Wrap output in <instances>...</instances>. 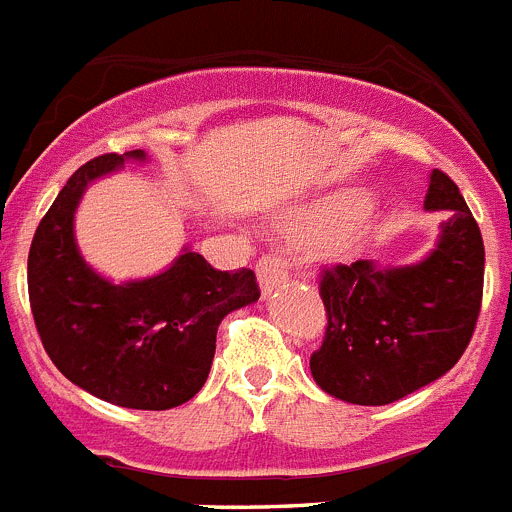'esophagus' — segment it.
Here are the masks:
<instances>
[{
  "label": "esophagus",
  "instance_id": "34e87169",
  "mask_svg": "<svg viewBox=\"0 0 512 512\" xmlns=\"http://www.w3.org/2000/svg\"><path fill=\"white\" fill-rule=\"evenodd\" d=\"M256 277H259L261 297H271L287 282V266H284V261L279 259L277 253H266L256 264Z\"/></svg>",
  "mask_w": 512,
  "mask_h": 512
}]
</instances>
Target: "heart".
<instances>
[{"label":"heart","mask_w":512,"mask_h":512,"mask_svg":"<svg viewBox=\"0 0 512 512\" xmlns=\"http://www.w3.org/2000/svg\"><path fill=\"white\" fill-rule=\"evenodd\" d=\"M343 205H346V200H341V197H338V200L315 202V205H307L302 207V210H297L289 220H292V225H297V228H325V225L336 220V215L343 210ZM369 223H372V205L361 202L354 210H348L346 215L323 235L320 251H323L328 259H343V256H348V253L359 246Z\"/></svg>","instance_id":"obj_1"}]
</instances>
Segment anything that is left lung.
I'll return each instance as SVG.
<instances>
[{
	"instance_id": "8db88e82",
	"label": "left lung",
	"mask_w": 512,
	"mask_h": 512,
	"mask_svg": "<svg viewBox=\"0 0 512 512\" xmlns=\"http://www.w3.org/2000/svg\"><path fill=\"white\" fill-rule=\"evenodd\" d=\"M423 207L446 212L425 259L338 264L320 279L328 325L310 372L330 397L390 405L443 377L469 346L485 282L482 233L443 171L428 176Z\"/></svg>"
}]
</instances>
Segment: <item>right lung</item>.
Here are the masks:
<instances>
[{
  "instance_id": "1",
  "label": "right lung",
  "mask_w": 512,
  "mask_h": 512,
  "mask_svg": "<svg viewBox=\"0 0 512 512\" xmlns=\"http://www.w3.org/2000/svg\"><path fill=\"white\" fill-rule=\"evenodd\" d=\"M128 161L148 156H97L58 192L35 230L27 289L40 341L63 377L120 408L169 410L207 382L217 325L261 292L251 269L217 271L192 248L146 279L115 284L94 271L76 243V207L94 179Z\"/></svg>"
}]
</instances>
